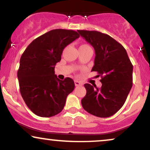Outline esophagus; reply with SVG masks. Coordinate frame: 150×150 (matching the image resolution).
I'll use <instances>...</instances> for the list:
<instances>
[{
  "label": "esophagus",
  "instance_id": "esophagus-1",
  "mask_svg": "<svg viewBox=\"0 0 150 150\" xmlns=\"http://www.w3.org/2000/svg\"><path fill=\"white\" fill-rule=\"evenodd\" d=\"M74 83H75V86H82V83H81L80 81H77V80H76V81H74Z\"/></svg>",
  "mask_w": 150,
  "mask_h": 150
}]
</instances>
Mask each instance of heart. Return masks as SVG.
<instances>
[{
  "label": "heart",
  "mask_w": 150,
  "mask_h": 150,
  "mask_svg": "<svg viewBox=\"0 0 150 150\" xmlns=\"http://www.w3.org/2000/svg\"><path fill=\"white\" fill-rule=\"evenodd\" d=\"M85 45H86V44H83V45H82V46H85Z\"/></svg>",
  "instance_id": "heart-1"
}]
</instances>
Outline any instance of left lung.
<instances>
[{"label":"left lung","mask_w":150,"mask_h":150,"mask_svg":"<svg viewBox=\"0 0 150 150\" xmlns=\"http://www.w3.org/2000/svg\"><path fill=\"white\" fill-rule=\"evenodd\" d=\"M78 33L95 51V65L92 71L101 76L100 88L84 85L86 95L81 99L87 112L99 117L116 113L126 101L133 84V65L121 44L96 30H79Z\"/></svg>","instance_id":"1"}]
</instances>
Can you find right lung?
Segmentation results:
<instances>
[{
    "label": "right lung",
    "mask_w": 150,
    "mask_h": 150,
    "mask_svg": "<svg viewBox=\"0 0 150 150\" xmlns=\"http://www.w3.org/2000/svg\"><path fill=\"white\" fill-rule=\"evenodd\" d=\"M79 37L74 30H50L33 40L22 54L17 71L20 92L27 106L37 115L49 117L58 114L67 97L74 89L71 78L60 80L54 69L63 49Z\"/></svg>",
    "instance_id": "obj_1"
}]
</instances>
